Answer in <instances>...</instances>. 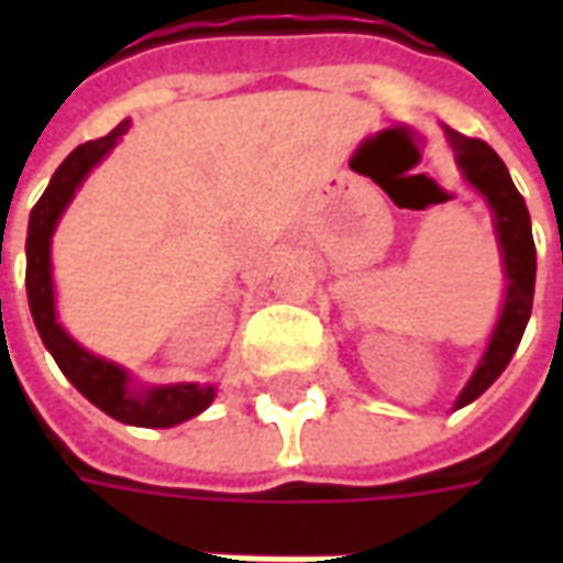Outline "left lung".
<instances>
[{
    "label": "left lung",
    "mask_w": 563,
    "mask_h": 563,
    "mask_svg": "<svg viewBox=\"0 0 563 563\" xmlns=\"http://www.w3.org/2000/svg\"><path fill=\"white\" fill-rule=\"evenodd\" d=\"M443 132H446L449 147L455 153V165H459L464 184L471 186L473 192H479L488 210H492L504 280H507L500 317H497L495 331L488 338V346H485L479 365L467 379V386L455 398V410H461V407L476 401L504 374V367L509 365V358L519 346L525 325L531 319L537 250H533L531 213H528L525 198L519 196V189L512 184L504 159L485 141L467 139V135H461V132L449 126H443Z\"/></svg>",
    "instance_id": "obj_1"
}]
</instances>
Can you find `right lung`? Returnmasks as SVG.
<instances>
[{
	"label": "right lung",
	"instance_id": "add662e5",
	"mask_svg": "<svg viewBox=\"0 0 563 563\" xmlns=\"http://www.w3.org/2000/svg\"><path fill=\"white\" fill-rule=\"evenodd\" d=\"M129 126H132V120H123L104 139L87 141L71 150L66 162L54 172L38 205L32 208L30 232H26V298H30L32 319H35V329L42 334L47 353L54 355L59 371L87 401L123 424L172 428V424L205 413L217 398V386L213 383H156V386L135 383L123 365L84 350L56 317L54 262H51L56 225L63 220L80 184L120 144Z\"/></svg>",
	"mask_w": 563,
	"mask_h": 563
}]
</instances>
